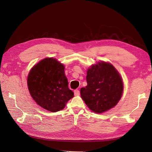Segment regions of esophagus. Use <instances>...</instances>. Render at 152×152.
I'll return each instance as SVG.
<instances>
[{"instance_id":"1","label":"esophagus","mask_w":152,"mask_h":152,"mask_svg":"<svg viewBox=\"0 0 152 152\" xmlns=\"http://www.w3.org/2000/svg\"><path fill=\"white\" fill-rule=\"evenodd\" d=\"M74 94L75 96H79L80 94V91L79 89H75L74 91Z\"/></svg>"}]
</instances>
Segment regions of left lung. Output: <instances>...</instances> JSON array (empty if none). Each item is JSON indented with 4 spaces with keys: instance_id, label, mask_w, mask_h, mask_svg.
Wrapping results in <instances>:
<instances>
[{
    "instance_id": "8db88e82",
    "label": "left lung",
    "mask_w": 152,
    "mask_h": 152,
    "mask_svg": "<svg viewBox=\"0 0 152 152\" xmlns=\"http://www.w3.org/2000/svg\"><path fill=\"white\" fill-rule=\"evenodd\" d=\"M86 80L87 86L80 89L81 98L93 112H104L121 99L123 82L111 64L102 61L93 65L87 70Z\"/></svg>"
}]
</instances>
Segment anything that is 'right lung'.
<instances>
[{"instance_id":"right-lung-1","label":"right lung","mask_w":152,"mask_h":152,"mask_svg":"<svg viewBox=\"0 0 152 152\" xmlns=\"http://www.w3.org/2000/svg\"><path fill=\"white\" fill-rule=\"evenodd\" d=\"M27 84L35 102L51 112L63 109L74 96L68 88L64 65L52 58L42 59L31 68Z\"/></svg>"}]
</instances>
